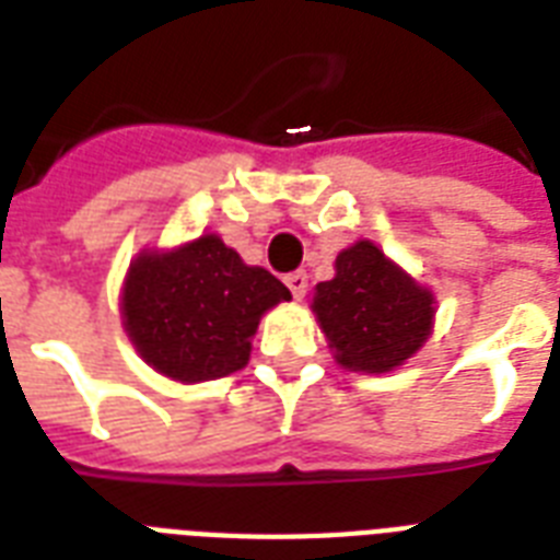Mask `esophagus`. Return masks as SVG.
<instances>
[{"label":"esophagus","instance_id":"esophagus-1","mask_svg":"<svg viewBox=\"0 0 560 560\" xmlns=\"http://www.w3.org/2000/svg\"><path fill=\"white\" fill-rule=\"evenodd\" d=\"M284 284L290 288V293L296 299H302L307 293V272L305 270H296L290 272V276H284Z\"/></svg>","mask_w":560,"mask_h":560}]
</instances>
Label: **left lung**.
<instances>
[{"mask_svg": "<svg viewBox=\"0 0 560 560\" xmlns=\"http://www.w3.org/2000/svg\"><path fill=\"white\" fill-rule=\"evenodd\" d=\"M314 314L351 372H392L424 346L433 296L369 241L337 255V276L319 281Z\"/></svg>", "mask_w": 560, "mask_h": 560, "instance_id": "1", "label": "left lung"}]
</instances>
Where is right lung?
<instances>
[{
    "label": "right lung",
    "instance_id": "1",
    "mask_svg": "<svg viewBox=\"0 0 560 560\" xmlns=\"http://www.w3.org/2000/svg\"><path fill=\"white\" fill-rule=\"evenodd\" d=\"M290 290L246 267L218 235L168 255H139L125 281V328L144 363L174 381H214L246 366L267 307Z\"/></svg>",
    "mask_w": 560,
    "mask_h": 560
}]
</instances>
